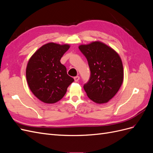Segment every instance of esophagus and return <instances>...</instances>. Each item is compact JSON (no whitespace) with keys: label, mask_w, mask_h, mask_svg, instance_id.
Instances as JSON below:
<instances>
[{"label":"esophagus","mask_w":153,"mask_h":153,"mask_svg":"<svg viewBox=\"0 0 153 153\" xmlns=\"http://www.w3.org/2000/svg\"><path fill=\"white\" fill-rule=\"evenodd\" d=\"M79 79H80V77L78 76H76L74 77V80H75V82H78V80H79Z\"/></svg>","instance_id":"34e87169"}]
</instances>
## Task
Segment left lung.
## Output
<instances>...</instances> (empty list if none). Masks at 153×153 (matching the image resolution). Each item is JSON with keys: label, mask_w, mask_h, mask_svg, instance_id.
Returning a JSON list of instances; mask_svg holds the SVG:
<instances>
[{"label": "left lung", "mask_w": 153, "mask_h": 153, "mask_svg": "<svg viewBox=\"0 0 153 153\" xmlns=\"http://www.w3.org/2000/svg\"><path fill=\"white\" fill-rule=\"evenodd\" d=\"M78 48L86 57L91 71L89 81L84 85L87 96L98 104L108 102L123 82V66L119 55L99 41L81 45Z\"/></svg>", "instance_id": "8db88e82"}]
</instances>
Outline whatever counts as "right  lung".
Listing matches in <instances>:
<instances>
[{"label": "right lung", "mask_w": 153, "mask_h": 153, "mask_svg": "<svg viewBox=\"0 0 153 153\" xmlns=\"http://www.w3.org/2000/svg\"><path fill=\"white\" fill-rule=\"evenodd\" d=\"M70 47L68 44L48 43L32 55L26 68L27 84L32 93L45 103H55L65 95L74 79L60 62Z\"/></svg>", "instance_id": "1"}]
</instances>
